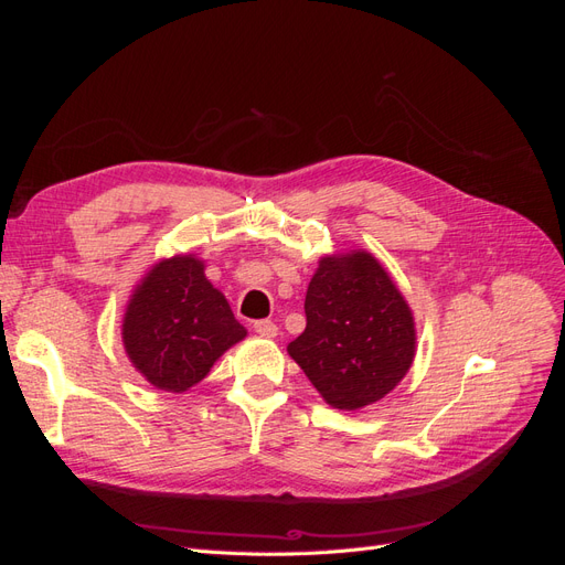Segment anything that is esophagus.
I'll return each instance as SVG.
<instances>
[{"label":"esophagus","mask_w":565,"mask_h":565,"mask_svg":"<svg viewBox=\"0 0 565 565\" xmlns=\"http://www.w3.org/2000/svg\"><path fill=\"white\" fill-rule=\"evenodd\" d=\"M254 332L259 334V337H276L278 334V324L273 322V320H256L254 322Z\"/></svg>","instance_id":"obj_1"}]
</instances>
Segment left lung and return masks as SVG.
Wrapping results in <instances>:
<instances>
[{"label":"left lung","instance_id":"1","mask_svg":"<svg viewBox=\"0 0 565 565\" xmlns=\"http://www.w3.org/2000/svg\"><path fill=\"white\" fill-rule=\"evenodd\" d=\"M289 355L332 407L358 409L393 391L415 358V320L367 252L322 256Z\"/></svg>","mask_w":565,"mask_h":565}]
</instances>
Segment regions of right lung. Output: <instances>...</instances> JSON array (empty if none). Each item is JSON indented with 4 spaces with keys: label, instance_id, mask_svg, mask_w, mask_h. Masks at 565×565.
<instances>
[{
    "label": "right lung",
    "instance_id": "1",
    "mask_svg": "<svg viewBox=\"0 0 565 565\" xmlns=\"http://www.w3.org/2000/svg\"><path fill=\"white\" fill-rule=\"evenodd\" d=\"M226 297L204 278L193 254L150 268L127 306L129 361L162 391L181 393L207 377L216 358L245 339Z\"/></svg>",
    "mask_w": 565,
    "mask_h": 565
}]
</instances>
